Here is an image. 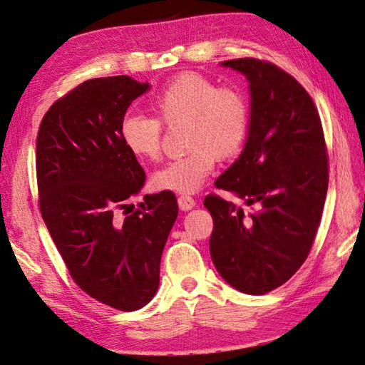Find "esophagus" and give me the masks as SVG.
I'll list each match as a JSON object with an SVG mask.
<instances>
[{
	"label": "esophagus",
	"mask_w": 365,
	"mask_h": 365,
	"mask_svg": "<svg viewBox=\"0 0 365 365\" xmlns=\"http://www.w3.org/2000/svg\"><path fill=\"white\" fill-rule=\"evenodd\" d=\"M178 205L182 210H190L193 206H195V200H193L190 195H180L178 197Z\"/></svg>",
	"instance_id": "obj_1"
}]
</instances>
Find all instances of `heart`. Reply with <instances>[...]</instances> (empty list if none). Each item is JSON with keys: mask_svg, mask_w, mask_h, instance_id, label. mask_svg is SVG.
I'll return each mask as SVG.
<instances>
[{"mask_svg": "<svg viewBox=\"0 0 365 365\" xmlns=\"http://www.w3.org/2000/svg\"><path fill=\"white\" fill-rule=\"evenodd\" d=\"M155 117L128 114L120 123V139L137 159L156 160L162 151L164 126L185 123L187 155L162 165L153 176L158 189L192 193L203 185L217 158L237 156L250 133V103L245 93L195 71L175 76L151 98Z\"/></svg>", "mask_w": 365, "mask_h": 365, "instance_id": "obj_1", "label": "heart"}]
</instances>
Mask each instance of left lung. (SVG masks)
Segmentation results:
<instances>
[{
  "instance_id": "obj_1",
  "label": "left lung",
  "mask_w": 365,
  "mask_h": 365,
  "mask_svg": "<svg viewBox=\"0 0 365 365\" xmlns=\"http://www.w3.org/2000/svg\"><path fill=\"white\" fill-rule=\"evenodd\" d=\"M248 78L250 133L240 158L215 181L251 212L215 193L210 257L226 282L262 295L284 284L306 261L325 206L329 167L322 120L298 81L272 62H223Z\"/></svg>"
}]
</instances>
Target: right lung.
Returning <instances> with one entry per match:
<instances>
[{
  "instance_id": "right-lung-1",
  "label": "right lung",
  "mask_w": 365,
  "mask_h": 365,
  "mask_svg": "<svg viewBox=\"0 0 365 365\" xmlns=\"http://www.w3.org/2000/svg\"><path fill=\"white\" fill-rule=\"evenodd\" d=\"M148 87L123 75L87 79L51 104L36 142L40 214L71 279L125 312L155 297L162 250L178 217L170 190L128 205L145 172L121 143L120 123Z\"/></svg>"
}]
</instances>
